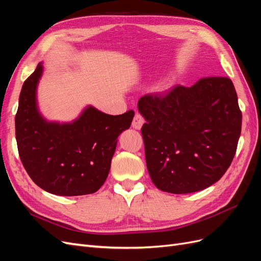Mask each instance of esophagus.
<instances>
[{"label": "esophagus", "instance_id": "esophagus-1", "mask_svg": "<svg viewBox=\"0 0 261 261\" xmlns=\"http://www.w3.org/2000/svg\"><path fill=\"white\" fill-rule=\"evenodd\" d=\"M144 123H145L144 117L141 116L139 113H136V114H135V116H134V120H133V122H132V126H133V128H135V129H140V128H141V126L144 125Z\"/></svg>", "mask_w": 261, "mask_h": 261}]
</instances>
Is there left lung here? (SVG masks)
<instances>
[{
  "instance_id": "8db88e82",
  "label": "left lung",
  "mask_w": 261,
  "mask_h": 261,
  "mask_svg": "<svg viewBox=\"0 0 261 261\" xmlns=\"http://www.w3.org/2000/svg\"><path fill=\"white\" fill-rule=\"evenodd\" d=\"M149 175L160 191L195 193L223 176L238 148L242 112L230 78H201L138 101Z\"/></svg>"
}]
</instances>
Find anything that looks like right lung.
<instances>
[{
    "label": "right lung",
    "mask_w": 261,
    "mask_h": 261,
    "mask_svg": "<svg viewBox=\"0 0 261 261\" xmlns=\"http://www.w3.org/2000/svg\"><path fill=\"white\" fill-rule=\"evenodd\" d=\"M39 63L22 85L15 116V134L23 168L45 192L59 196L96 193L106 181L117 137L128 129L134 111L109 115L86 108L72 123L48 122L37 106Z\"/></svg>",
    "instance_id": "1"
}]
</instances>
